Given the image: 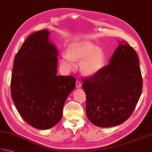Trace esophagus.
Instances as JSON below:
<instances>
[{"label":"esophagus","instance_id":"obj_1","mask_svg":"<svg viewBox=\"0 0 152 152\" xmlns=\"http://www.w3.org/2000/svg\"><path fill=\"white\" fill-rule=\"evenodd\" d=\"M81 83L79 81H78V80H77V81H76V87L77 88H79V87H81Z\"/></svg>","mask_w":152,"mask_h":152}]
</instances>
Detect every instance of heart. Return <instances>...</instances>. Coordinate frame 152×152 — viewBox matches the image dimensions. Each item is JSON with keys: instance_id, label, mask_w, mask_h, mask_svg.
I'll return each mask as SVG.
<instances>
[{"instance_id": "1", "label": "heart", "mask_w": 152, "mask_h": 152, "mask_svg": "<svg viewBox=\"0 0 152 152\" xmlns=\"http://www.w3.org/2000/svg\"><path fill=\"white\" fill-rule=\"evenodd\" d=\"M82 59L80 69L87 75L98 73L104 66L105 54L101 48L90 42H82L71 44L67 49V54H62L60 59L61 66L66 70L75 67L74 61Z\"/></svg>"}]
</instances>
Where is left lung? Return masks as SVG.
<instances>
[{"mask_svg":"<svg viewBox=\"0 0 152 152\" xmlns=\"http://www.w3.org/2000/svg\"><path fill=\"white\" fill-rule=\"evenodd\" d=\"M109 64L82 79L86 94V114L96 126L122 124L135 109L142 91L138 54L122 39Z\"/></svg>","mask_w":152,"mask_h":152,"instance_id":"left-lung-1","label":"left lung"}]
</instances>
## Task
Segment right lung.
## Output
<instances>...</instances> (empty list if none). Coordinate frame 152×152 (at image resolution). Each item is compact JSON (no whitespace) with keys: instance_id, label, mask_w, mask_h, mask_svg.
I'll return each mask as SVG.
<instances>
[{"instance_id":"obj_1","label":"right lung","mask_w":152,"mask_h":152,"mask_svg":"<svg viewBox=\"0 0 152 152\" xmlns=\"http://www.w3.org/2000/svg\"><path fill=\"white\" fill-rule=\"evenodd\" d=\"M50 31L32 33L14 60L11 96L19 114L37 129L53 127L63 115L64 102L75 87L72 75H57L58 50L51 44Z\"/></svg>"}]
</instances>
